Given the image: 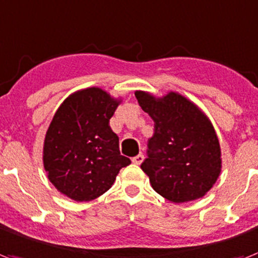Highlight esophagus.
Returning <instances> with one entry per match:
<instances>
[{"mask_svg":"<svg viewBox=\"0 0 258 258\" xmlns=\"http://www.w3.org/2000/svg\"><path fill=\"white\" fill-rule=\"evenodd\" d=\"M132 161H133V164H136V165H141L142 161H144V154H141V153L137 154L136 157L132 158Z\"/></svg>","mask_w":258,"mask_h":258,"instance_id":"34e87169","label":"esophagus"}]
</instances>
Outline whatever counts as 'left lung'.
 Wrapping results in <instances>:
<instances>
[{
  "mask_svg": "<svg viewBox=\"0 0 258 258\" xmlns=\"http://www.w3.org/2000/svg\"><path fill=\"white\" fill-rule=\"evenodd\" d=\"M135 94L154 121L148 158L141 164L152 187L176 204L204 197L222 168L221 148L211 119L177 92L162 97L144 90Z\"/></svg>",
  "mask_w": 258,
  "mask_h": 258,
  "instance_id": "1",
  "label": "left lung"
}]
</instances>
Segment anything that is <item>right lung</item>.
Segmentation results:
<instances>
[{
    "mask_svg": "<svg viewBox=\"0 0 258 258\" xmlns=\"http://www.w3.org/2000/svg\"><path fill=\"white\" fill-rule=\"evenodd\" d=\"M122 98L90 86L67 97L47 127L42 149L46 176L57 190L77 203L108 191L131 160L119 153L109 119Z\"/></svg>",
    "mask_w": 258,
    "mask_h": 258,
    "instance_id": "1",
    "label": "right lung"
}]
</instances>
